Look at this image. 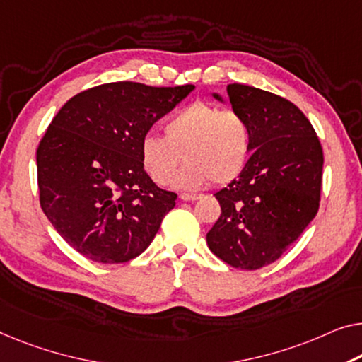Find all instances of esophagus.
Wrapping results in <instances>:
<instances>
[{
	"label": "esophagus",
	"instance_id": "1",
	"mask_svg": "<svg viewBox=\"0 0 362 362\" xmlns=\"http://www.w3.org/2000/svg\"><path fill=\"white\" fill-rule=\"evenodd\" d=\"M199 195H195V193H182L180 195V199L182 202H195V199H198Z\"/></svg>",
	"mask_w": 362,
	"mask_h": 362
}]
</instances>
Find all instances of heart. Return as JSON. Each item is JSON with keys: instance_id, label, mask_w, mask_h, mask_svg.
Listing matches in <instances>:
<instances>
[{"instance_id": "obj_1", "label": "heart", "mask_w": 362, "mask_h": 362, "mask_svg": "<svg viewBox=\"0 0 362 362\" xmlns=\"http://www.w3.org/2000/svg\"><path fill=\"white\" fill-rule=\"evenodd\" d=\"M164 134L146 133L139 143L144 170L159 185L174 179L180 188L218 185L235 180L252 153V129L240 112L195 102L167 118Z\"/></svg>"}]
</instances>
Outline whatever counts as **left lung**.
Returning <instances> with one entry per match:
<instances>
[{"label": "left lung", "mask_w": 362, "mask_h": 362, "mask_svg": "<svg viewBox=\"0 0 362 362\" xmlns=\"http://www.w3.org/2000/svg\"><path fill=\"white\" fill-rule=\"evenodd\" d=\"M228 95L249 122L252 154L214 193L221 216L206 242L228 265L252 272L276 262L315 218L323 151L307 117L284 97L244 84H229Z\"/></svg>", "instance_id": "1"}]
</instances>
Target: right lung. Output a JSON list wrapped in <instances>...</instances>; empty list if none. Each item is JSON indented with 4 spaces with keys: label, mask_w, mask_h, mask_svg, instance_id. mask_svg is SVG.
I'll use <instances>...</instances> for the list:
<instances>
[{
    "label": "right lung",
    "mask_w": 362,
    "mask_h": 362,
    "mask_svg": "<svg viewBox=\"0 0 362 362\" xmlns=\"http://www.w3.org/2000/svg\"><path fill=\"white\" fill-rule=\"evenodd\" d=\"M193 89L100 84L71 97L48 125L37 148L40 206L81 255L125 263L153 242L177 193L151 180L139 143Z\"/></svg>",
    "instance_id": "obj_1"
}]
</instances>
